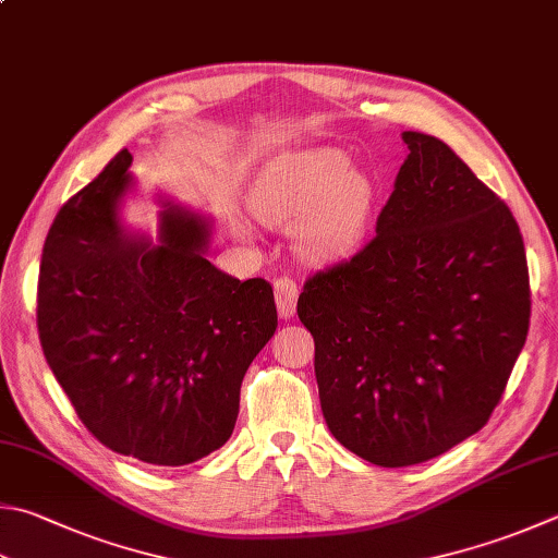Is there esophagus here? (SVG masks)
I'll list each match as a JSON object with an SVG mask.
<instances>
[{
  "label": "esophagus",
  "mask_w": 558,
  "mask_h": 558,
  "mask_svg": "<svg viewBox=\"0 0 558 558\" xmlns=\"http://www.w3.org/2000/svg\"><path fill=\"white\" fill-rule=\"evenodd\" d=\"M275 299L281 318H291L296 313V301H299V283L291 277H277L275 279Z\"/></svg>",
  "instance_id": "34e87169"
}]
</instances>
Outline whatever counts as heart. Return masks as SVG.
Segmentation results:
<instances>
[{"mask_svg": "<svg viewBox=\"0 0 558 558\" xmlns=\"http://www.w3.org/2000/svg\"><path fill=\"white\" fill-rule=\"evenodd\" d=\"M340 150L281 155L267 165L250 196V208L271 228H295L311 259L350 255L362 243L374 208V186L362 172H347Z\"/></svg>", "mask_w": 558, "mask_h": 558, "instance_id": "heart-1", "label": "heart"}]
</instances>
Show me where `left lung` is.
Listing matches in <instances>:
<instances>
[{"instance_id": "obj_1", "label": "left lung", "mask_w": 558, "mask_h": 558, "mask_svg": "<svg viewBox=\"0 0 558 558\" xmlns=\"http://www.w3.org/2000/svg\"><path fill=\"white\" fill-rule=\"evenodd\" d=\"M408 157L352 259L303 283L323 417L376 466L423 464L488 423L530 330V271L506 202L435 135Z\"/></svg>"}]
</instances>
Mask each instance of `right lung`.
<instances>
[{
	"label": "right lung",
	"mask_w": 558,
	"mask_h": 558,
	"mask_svg": "<svg viewBox=\"0 0 558 558\" xmlns=\"http://www.w3.org/2000/svg\"><path fill=\"white\" fill-rule=\"evenodd\" d=\"M129 150L68 198L38 271V338L77 417L104 447L184 466L233 435L240 384L277 330L271 283L206 259L208 228L165 204L162 243L125 233Z\"/></svg>",
	"instance_id": "right-lung-1"
}]
</instances>
